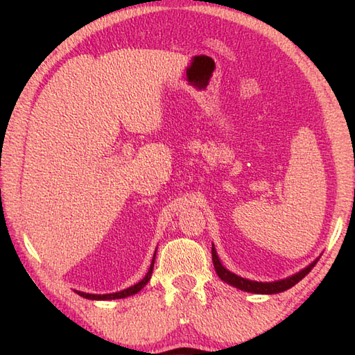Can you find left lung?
<instances>
[{
  "instance_id": "1",
  "label": "left lung",
  "mask_w": 355,
  "mask_h": 355,
  "mask_svg": "<svg viewBox=\"0 0 355 355\" xmlns=\"http://www.w3.org/2000/svg\"><path fill=\"white\" fill-rule=\"evenodd\" d=\"M212 261H214V267L216 270V275L220 276L221 281H224L225 284H229L232 286H235V288L241 290V291H247V293H254V294H276V293H282L285 290L291 288V286L296 285L299 281H302V279L310 273L313 270V267L318 263L319 258L314 259L310 266H306L305 268H302L300 271H297L296 275L288 276L285 279H281V281H273V282H258V281H250V279H245V277H241L235 273H232L230 270L225 268L221 261H220V256L216 253V248L212 244Z\"/></svg>"
}]
</instances>
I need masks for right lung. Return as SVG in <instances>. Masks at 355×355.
<instances>
[{
  "label": "right lung",
  "mask_w": 355,
  "mask_h": 355,
  "mask_svg": "<svg viewBox=\"0 0 355 355\" xmlns=\"http://www.w3.org/2000/svg\"><path fill=\"white\" fill-rule=\"evenodd\" d=\"M157 253V250H155ZM155 253H154V258H153V262H150V267L148 270V273L145 275V277L141 279L140 282L134 284L132 286H130V288H125L122 291H117V293H110V294H92V293H84V291H78L76 293L79 294V296L85 297V299H92V300H112V299H123V297H128V296H132V294H137L143 286H145L148 282L150 276H153V270H154V261H155Z\"/></svg>",
  "instance_id": "obj_1"
}]
</instances>
